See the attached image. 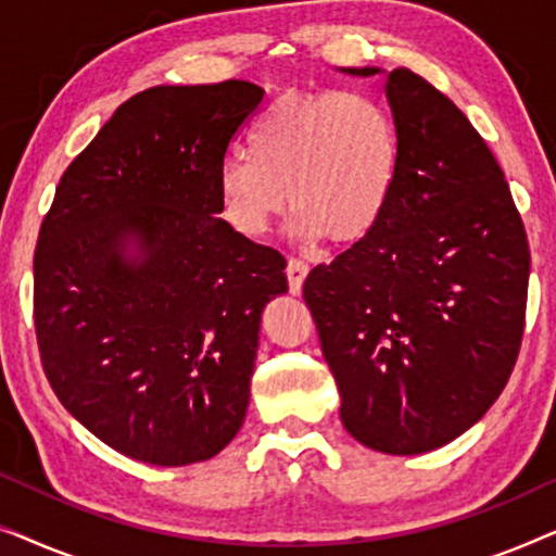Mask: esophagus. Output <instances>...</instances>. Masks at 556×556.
I'll use <instances>...</instances> for the list:
<instances>
[{
	"label": "esophagus",
	"mask_w": 556,
	"mask_h": 556,
	"mask_svg": "<svg viewBox=\"0 0 556 556\" xmlns=\"http://www.w3.org/2000/svg\"><path fill=\"white\" fill-rule=\"evenodd\" d=\"M286 276H288V288H291L293 295H301L303 291V280H306L308 276V265L303 261H295V257H291L286 265Z\"/></svg>",
	"instance_id": "1"
}]
</instances>
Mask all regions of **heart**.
I'll use <instances>...</instances> for the list:
<instances>
[{
	"mask_svg": "<svg viewBox=\"0 0 556 556\" xmlns=\"http://www.w3.org/2000/svg\"><path fill=\"white\" fill-rule=\"evenodd\" d=\"M397 121L362 90H288L255 121L248 151L217 166L225 223L242 238H263L291 202L301 240L349 245L375 232L397 189Z\"/></svg>",
	"mask_w": 556,
	"mask_h": 556,
	"instance_id": "heart-1",
	"label": "heart"
}]
</instances>
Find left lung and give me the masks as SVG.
<instances>
[{"label": "left lung", "mask_w": 556, "mask_h": 556, "mask_svg": "<svg viewBox=\"0 0 556 556\" xmlns=\"http://www.w3.org/2000/svg\"><path fill=\"white\" fill-rule=\"evenodd\" d=\"M387 75L402 166L375 232L303 283L341 422L387 455L435 451L489 413L519 356L529 245L504 172L458 105Z\"/></svg>", "instance_id": "left-lung-1"}]
</instances>
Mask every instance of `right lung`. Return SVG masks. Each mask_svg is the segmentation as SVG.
Listing matches in <instances>:
<instances>
[{
    "label": "right lung",
    "mask_w": 556,
    "mask_h": 556,
    "mask_svg": "<svg viewBox=\"0 0 556 556\" xmlns=\"http://www.w3.org/2000/svg\"><path fill=\"white\" fill-rule=\"evenodd\" d=\"M263 93L225 80L128 98L67 166L40 227L45 375L83 428L134 460H210L245 420L286 261L217 217L215 174Z\"/></svg>",
    "instance_id": "right-lung-1"
}]
</instances>
